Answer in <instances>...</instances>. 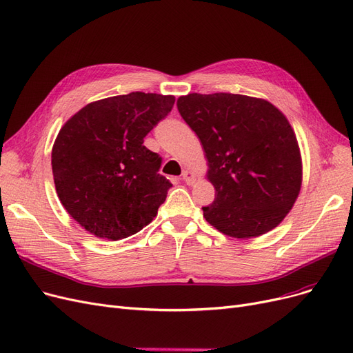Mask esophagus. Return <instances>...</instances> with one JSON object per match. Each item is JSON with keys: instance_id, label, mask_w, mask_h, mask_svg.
<instances>
[{"instance_id": "1", "label": "esophagus", "mask_w": 353, "mask_h": 353, "mask_svg": "<svg viewBox=\"0 0 353 353\" xmlns=\"http://www.w3.org/2000/svg\"><path fill=\"white\" fill-rule=\"evenodd\" d=\"M182 181L185 182V184H188V185H191V184H194V174L192 172H190V171H184L182 172Z\"/></svg>"}]
</instances>
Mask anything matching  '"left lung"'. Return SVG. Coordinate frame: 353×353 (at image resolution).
<instances>
[{
	"instance_id": "obj_1",
	"label": "left lung",
	"mask_w": 353,
	"mask_h": 353,
	"mask_svg": "<svg viewBox=\"0 0 353 353\" xmlns=\"http://www.w3.org/2000/svg\"><path fill=\"white\" fill-rule=\"evenodd\" d=\"M181 117L199 136L214 201L205 220L223 234L250 239L274 228L300 194L303 165L287 117L270 101L241 94L179 97Z\"/></svg>"
}]
</instances>
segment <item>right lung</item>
<instances>
[{
	"instance_id": "1",
	"label": "right lung",
	"mask_w": 353,
	"mask_h": 353,
	"mask_svg": "<svg viewBox=\"0 0 353 353\" xmlns=\"http://www.w3.org/2000/svg\"><path fill=\"white\" fill-rule=\"evenodd\" d=\"M174 95L130 92L94 101L70 117L52 149L56 192L91 234L120 241L142 230L172 187L162 158L143 145Z\"/></svg>"
}]
</instances>
